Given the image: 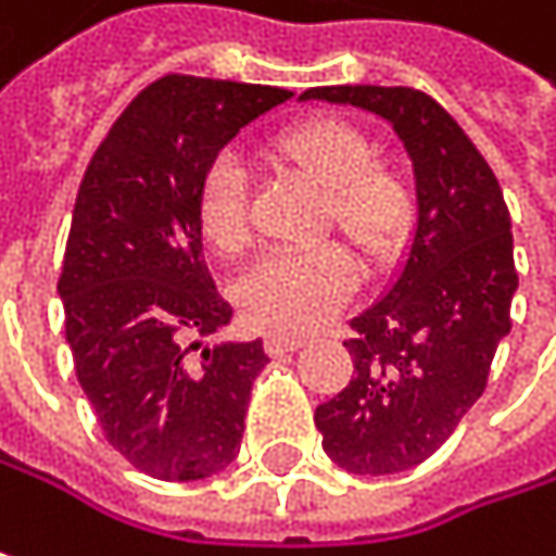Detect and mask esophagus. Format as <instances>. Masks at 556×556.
<instances>
[{
  "label": "esophagus",
  "instance_id": "34e87169",
  "mask_svg": "<svg viewBox=\"0 0 556 556\" xmlns=\"http://www.w3.org/2000/svg\"><path fill=\"white\" fill-rule=\"evenodd\" d=\"M305 344V338L299 334H267V351L279 357V354H289V351H299Z\"/></svg>",
  "mask_w": 556,
  "mask_h": 556
}]
</instances>
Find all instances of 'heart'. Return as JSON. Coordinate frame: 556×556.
<instances>
[{"mask_svg":"<svg viewBox=\"0 0 556 556\" xmlns=\"http://www.w3.org/2000/svg\"><path fill=\"white\" fill-rule=\"evenodd\" d=\"M279 161L325 189V228H338L367 261L392 257L415 222V189L402 169L374 161V141L344 118H305L274 141ZM199 231L222 257L251 244V179L235 157H218L199 186ZM354 257L328 241L274 251L238 282L244 315L270 331H312L354 292Z\"/></svg>","mask_w":556,"mask_h":556,"instance_id":"obj_1","label":"heart"}]
</instances>
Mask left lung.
I'll return each mask as SVG.
<instances>
[{
  "instance_id": "1",
  "label": "left lung",
  "mask_w": 556,
  "mask_h": 556,
  "mask_svg": "<svg viewBox=\"0 0 556 556\" xmlns=\"http://www.w3.org/2000/svg\"><path fill=\"white\" fill-rule=\"evenodd\" d=\"M302 99L357 105L392 125L415 169L418 218L389 289L344 348L354 377L315 408L325 454L361 477L428 460L483 395L518 289L500 179L464 128L408 86H318Z\"/></svg>"
}]
</instances>
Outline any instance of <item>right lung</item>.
Masks as SVG:
<instances>
[{
    "label": "right lung",
    "instance_id": "add662e5",
    "mask_svg": "<svg viewBox=\"0 0 556 556\" xmlns=\"http://www.w3.org/2000/svg\"><path fill=\"white\" fill-rule=\"evenodd\" d=\"M289 96L169 73L118 115L79 182L56 282L66 344L109 444L148 477L205 480L241 451L270 357L261 338L192 341L235 315L205 267L195 202L218 151Z\"/></svg>",
    "mask_w": 556,
    "mask_h": 556
}]
</instances>
